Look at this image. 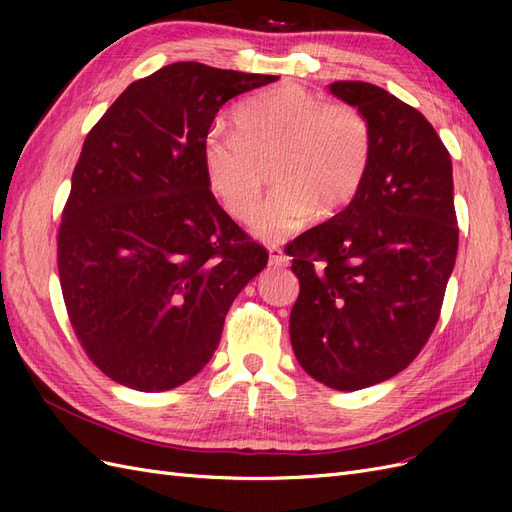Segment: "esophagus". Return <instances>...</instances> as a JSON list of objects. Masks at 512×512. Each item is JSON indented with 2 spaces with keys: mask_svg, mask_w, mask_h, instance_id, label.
Listing matches in <instances>:
<instances>
[{
  "mask_svg": "<svg viewBox=\"0 0 512 512\" xmlns=\"http://www.w3.org/2000/svg\"><path fill=\"white\" fill-rule=\"evenodd\" d=\"M269 260L273 267H288V256L282 247H277V245L269 247Z\"/></svg>",
  "mask_w": 512,
  "mask_h": 512,
  "instance_id": "obj_1",
  "label": "esophagus"
}]
</instances>
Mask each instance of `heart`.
I'll list each match as a JSON object with an SVG mask.
<instances>
[{
    "label": "heart",
    "mask_w": 512,
    "mask_h": 512,
    "mask_svg": "<svg viewBox=\"0 0 512 512\" xmlns=\"http://www.w3.org/2000/svg\"><path fill=\"white\" fill-rule=\"evenodd\" d=\"M235 123L237 132L205 138V179L230 215L250 220L267 181L265 166H273L277 188L254 220L262 241H282L316 211L327 218L359 192L369 164V128L356 108L282 85L245 100Z\"/></svg>",
    "instance_id": "b5f03b06"
}]
</instances>
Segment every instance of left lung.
<instances>
[{
	"label": "left lung",
	"mask_w": 512,
	"mask_h": 512,
	"mask_svg": "<svg viewBox=\"0 0 512 512\" xmlns=\"http://www.w3.org/2000/svg\"><path fill=\"white\" fill-rule=\"evenodd\" d=\"M329 91L363 115L369 164L350 205L286 247L301 286L290 342L314 380L359 391L404 371L436 327L459 243L453 164L431 123L386 89Z\"/></svg>",
	"instance_id": "left-lung-1"
}]
</instances>
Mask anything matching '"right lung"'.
<instances>
[{
	"label": "right lung",
	"instance_id": "add662e5",
	"mask_svg": "<svg viewBox=\"0 0 512 512\" xmlns=\"http://www.w3.org/2000/svg\"><path fill=\"white\" fill-rule=\"evenodd\" d=\"M277 76L177 61L134 81L85 138L57 237L72 329L134 391L192 380L269 254L211 194L203 143L220 108Z\"/></svg>",
	"mask_w": 512,
	"mask_h": 512
}]
</instances>
